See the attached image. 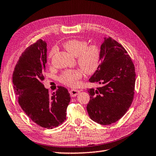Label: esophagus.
I'll use <instances>...</instances> for the list:
<instances>
[{"mask_svg": "<svg viewBox=\"0 0 156 156\" xmlns=\"http://www.w3.org/2000/svg\"><path fill=\"white\" fill-rule=\"evenodd\" d=\"M79 93H80V91H79L77 89H72L69 90V94L70 95H71V97H76V95H78V94H79Z\"/></svg>", "mask_w": 156, "mask_h": 156, "instance_id": "obj_1", "label": "esophagus"}]
</instances>
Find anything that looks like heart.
<instances>
[{
    "instance_id": "b5f03b06",
    "label": "heart",
    "mask_w": 156,
    "mask_h": 156,
    "mask_svg": "<svg viewBox=\"0 0 156 156\" xmlns=\"http://www.w3.org/2000/svg\"><path fill=\"white\" fill-rule=\"evenodd\" d=\"M63 46L69 54L76 57L79 66L87 74H92L98 68L101 54L97 45L87 46L86 41L73 39L66 42ZM55 52L56 48H53L49 54V59L54 55ZM82 77V72L80 69H67L61 75L60 80L64 84L74 87L77 86Z\"/></svg>"
}]
</instances>
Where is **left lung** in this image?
I'll use <instances>...</instances> for the list:
<instances>
[{"label": "left lung", "mask_w": 156, "mask_h": 156, "mask_svg": "<svg viewBox=\"0 0 156 156\" xmlns=\"http://www.w3.org/2000/svg\"><path fill=\"white\" fill-rule=\"evenodd\" d=\"M98 68L89 82L101 87L89 88L87 106L90 119L102 125L120 120L133 102L135 94V66L127 51L111 37L103 38Z\"/></svg>", "instance_id": "1"}]
</instances>
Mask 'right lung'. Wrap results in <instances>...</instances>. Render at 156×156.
<instances>
[{
	"label": "right lung",
	"mask_w": 156,
	"mask_h": 156,
	"mask_svg": "<svg viewBox=\"0 0 156 156\" xmlns=\"http://www.w3.org/2000/svg\"><path fill=\"white\" fill-rule=\"evenodd\" d=\"M47 42L40 39L21 54L13 74L15 93L21 109L40 126L51 129L66 119L70 101L67 88L49 94L42 84L47 63Z\"/></svg>",
	"instance_id": "1"
}]
</instances>
